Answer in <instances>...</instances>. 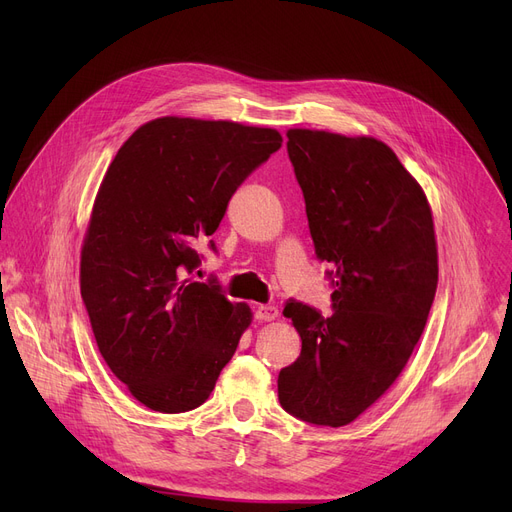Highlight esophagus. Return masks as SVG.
Listing matches in <instances>:
<instances>
[{"mask_svg": "<svg viewBox=\"0 0 512 512\" xmlns=\"http://www.w3.org/2000/svg\"><path fill=\"white\" fill-rule=\"evenodd\" d=\"M276 317H278V307H274V305H257L255 319H259V321H272Z\"/></svg>", "mask_w": 512, "mask_h": 512, "instance_id": "obj_1", "label": "esophagus"}]
</instances>
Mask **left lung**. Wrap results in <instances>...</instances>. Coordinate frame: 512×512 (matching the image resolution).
Here are the masks:
<instances>
[{
	"label": "left lung",
	"mask_w": 512,
	"mask_h": 512,
	"mask_svg": "<svg viewBox=\"0 0 512 512\" xmlns=\"http://www.w3.org/2000/svg\"><path fill=\"white\" fill-rule=\"evenodd\" d=\"M319 261H328L332 315L286 301L301 357L278 375L286 413L340 427L371 407L407 365L438 286L434 220L396 153L369 137L288 130Z\"/></svg>",
	"instance_id": "8db88e82"
}]
</instances>
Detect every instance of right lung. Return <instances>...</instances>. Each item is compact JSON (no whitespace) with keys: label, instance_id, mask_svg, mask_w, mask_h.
<instances>
[{"label":"right lung","instance_id":"1","mask_svg":"<svg viewBox=\"0 0 512 512\" xmlns=\"http://www.w3.org/2000/svg\"><path fill=\"white\" fill-rule=\"evenodd\" d=\"M282 147L280 132L157 118L105 172L80 255V294L105 363L159 413L197 409L232 359L251 309L191 276L236 188ZM215 253L213 240L207 245Z\"/></svg>","mask_w":512,"mask_h":512}]
</instances>
